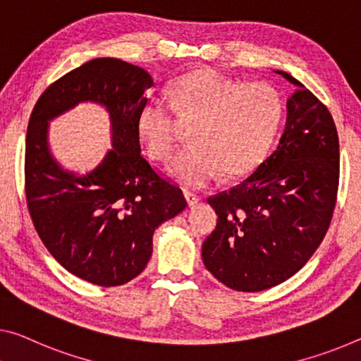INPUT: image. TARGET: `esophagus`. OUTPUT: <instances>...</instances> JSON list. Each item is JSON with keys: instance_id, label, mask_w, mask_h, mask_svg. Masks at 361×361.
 <instances>
[{"instance_id": "esophagus-1", "label": "esophagus", "mask_w": 361, "mask_h": 361, "mask_svg": "<svg viewBox=\"0 0 361 361\" xmlns=\"http://www.w3.org/2000/svg\"><path fill=\"white\" fill-rule=\"evenodd\" d=\"M184 197H185V200H187V203L190 204V207H195V204L198 203V195H195V193L193 192H188V190H184Z\"/></svg>"}]
</instances>
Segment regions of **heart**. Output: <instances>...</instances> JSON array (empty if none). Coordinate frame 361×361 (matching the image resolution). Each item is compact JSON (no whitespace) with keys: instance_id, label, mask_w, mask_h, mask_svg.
<instances>
[{"instance_id":"heart-1","label":"heart","mask_w":361,"mask_h":361,"mask_svg":"<svg viewBox=\"0 0 361 361\" xmlns=\"http://www.w3.org/2000/svg\"><path fill=\"white\" fill-rule=\"evenodd\" d=\"M164 93H149L137 113V130L154 159L173 152L176 113L195 119L192 143L168 163V173L185 187H203L221 173L238 176L263 158L279 129L284 103L263 82H240L214 69H198L177 79Z\"/></svg>"}]
</instances>
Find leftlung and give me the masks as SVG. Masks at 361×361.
Returning <instances> with one entry per match:
<instances>
[{"mask_svg": "<svg viewBox=\"0 0 361 361\" xmlns=\"http://www.w3.org/2000/svg\"><path fill=\"white\" fill-rule=\"evenodd\" d=\"M274 72L295 85L279 143L242 184L207 200L218 224L203 242V263L240 292L269 289L303 268L331 224L339 185L331 113L295 77Z\"/></svg>", "mask_w": 361, "mask_h": 361, "instance_id": "obj_1", "label": "left lung"}]
</instances>
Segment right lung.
Segmentation results:
<instances>
[{
	"label": "right lung",
	"instance_id": "obj_1",
	"mask_svg": "<svg viewBox=\"0 0 361 361\" xmlns=\"http://www.w3.org/2000/svg\"><path fill=\"white\" fill-rule=\"evenodd\" d=\"M149 87L152 75L138 66L92 59L43 92L27 127L25 193L33 226L63 268L102 287L140 274L154 229L187 207L180 188L142 157L137 113ZM82 102L104 107L111 126V148L87 173L64 169L47 140L49 123Z\"/></svg>",
	"mask_w": 361,
	"mask_h": 361
}]
</instances>
